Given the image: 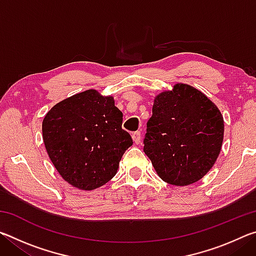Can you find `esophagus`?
<instances>
[{"label": "esophagus", "mask_w": 256, "mask_h": 256, "mask_svg": "<svg viewBox=\"0 0 256 256\" xmlns=\"http://www.w3.org/2000/svg\"><path fill=\"white\" fill-rule=\"evenodd\" d=\"M132 138H133V141L136 142V144H140V142H141V132H140V131L134 132V133L132 134Z\"/></svg>", "instance_id": "34e87169"}]
</instances>
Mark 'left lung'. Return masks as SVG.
<instances>
[{"mask_svg": "<svg viewBox=\"0 0 256 256\" xmlns=\"http://www.w3.org/2000/svg\"><path fill=\"white\" fill-rule=\"evenodd\" d=\"M222 140V112L200 90L177 84L154 98L144 151L166 183L200 180L214 164Z\"/></svg>", "mask_w": 256, "mask_h": 256, "instance_id": "obj_1", "label": "left lung"}]
</instances>
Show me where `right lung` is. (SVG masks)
<instances>
[{
  "label": "right lung",
  "instance_id": "right-lung-1",
  "mask_svg": "<svg viewBox=\"0 0 256 256\" xmlns=\"http://www.w3.org/2000/svg\"><path fill=\"white\" fill-rule=\"evenodd\" d=\"M114 98L89 89L56 104L42 120V140L58 174L76 188L92 190L118 172L133 144L122 128Z\"/></svg>",
  "mask_w": 256,
  "mask_h": 256
}]
</instances>
